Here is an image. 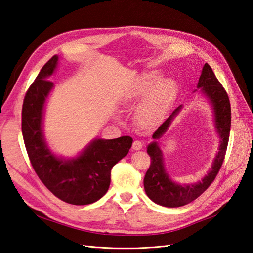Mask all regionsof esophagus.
I'll use <instances>...</instances> for the list:
<instances>
[{
	"label": "esophagus",
	"mask_w": 253,
	"mask_h": 253,
	"mask_svg": "<svg viewBox=\"0 0 253 253\" xmlns=\"http://www.w3.org/2000/svg\"><path fill=\"white\" fill-rule=\"evenodd\" d=\"M132 148H133V150H135V151H138V150L142 149V142L139 141V140H135V141L133 142V144H132Z\"/></svg>",
	"instance_id": "34e87169"
}]
</instances>
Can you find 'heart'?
<instances>
[{"label":"heart","instance_id":"obj_1","mask_svg":"<svg viewBox=\"0 0 253 253\" xmlns=\"http://www.w3.org/2000/svg\"><path fill=\"white\" fill-rule=\"evenodd\" d=\"M160 72L152 71L141 75L125 96L126 100L135 101L143 97L137 118L143 125H152L170 108L177 93V83L173 79L160 80Z\"/></svg>","mask_w":253,"mask_h":253}]
</instances>
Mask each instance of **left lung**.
<instances>
[{
    "mask_svg": "<svg viewBox=\"0 0 253 253\" xmlns=\"http://www.w3.org/2000/svg\"><path fill=\"white\" fill-rule=\"evenodd\" d=\"M197 87L202 88V91L209 98L213 106L216 129L221 138L219 151L216 157L214 158L211 169L202 180L193 185H179L177 182L172 181L168 175L165 169L163 153L158 147V143L156 141L150 143L147 151L151 157V165L145 173L143 186L147 195L153 202L160 206L175 208V207L185 206L196 200L215 179L225 159L229 135H230L231 106L227 91L217 80L208 63H206L203 67ZM181 108L182 105H179L172 112L170 116L153 134V138L159 139L167 132L172 120L179 113Z\"/></svg>",
    "mask_w": 253,
    "mask_h": 253,
    "instance_id": "8db88e82",
    "label": "left lung"
}]
</instances>
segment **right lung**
<instances>
[{
    "instance_id": "right-lung-1",
    "label": "right lung",
    "mask_w": 253,
    "mask_h": 253,
    "mask_svg": "<svg viewBox=\"0 0 253 253\" xmlns=\"http://www.w3.org/2000/svg\"><path fill=\"white\" fill-rule=\"evenodd\" d=\"M58 56L51 57L29 86L23 101L22 134L27 154L38 177L50 192L67 204L88 205L106 193L111 170L132 147L133 139H95L81 155L59 158L47 148L43 135V110L53 83L48 79L56 70Z\"/></svg>"
}]
</instances>
